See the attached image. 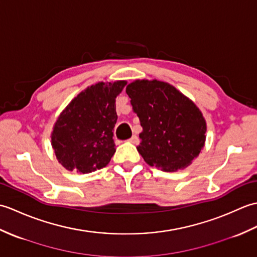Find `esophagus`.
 Returning a JSON list of instances; mask_svg holds the SVG:
<instances>
[{
  "label": "esophagus",
  "instance_id": "34e87169",
  "mask_svg": "<svg viewBox=\"0 0 257 257\" xmlns=\"http://www.w3.org/2000/svg\"><path fill=\"white\" fill-rule=\"evenodd\" d=\"M129 143H132V144H135V145H138L139 144V138L137 137V136L136 135H134L132 138L129 139Z\"/></svg>",
  "mask_w": 257,
  "mask_h": 257
}]
</instances>
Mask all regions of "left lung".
<instances>
[{
    "label": "left lung",
    "instance_id": "obj_1",
    "mask_svg": "<svg viewBox=\"0 0 257 257\" xmlns=\"http://www.w3.org/2000/svg\"><path fill=\"white\" fill-rule=\"evenodd\" d=\"M125 92L143 127L137 150L144 160L167 172L190 166L206 138V121L195 103L158 79H136Z\"/></svg>",
    "mask_w": 257,
    "mask_h": 257
}]
</instances>
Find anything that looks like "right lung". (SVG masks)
<instances>
[{"label": "right lung", "instance_id": "right-lung-1", "mask_svg": "<svg viewBox=\"0 0 257 257\" xmlns=\"http://www.w3.org/2000/svg\"><path fill=\"white\" fill-rule=\"evenodd\" d=\"M127 84L99 81L88 86L59 113L51 134L58 162L68 171L90 173L106 167L116 152V98Z\"/></svg>", "mask_w": 257, "mask_h": 257}]
</instances>
